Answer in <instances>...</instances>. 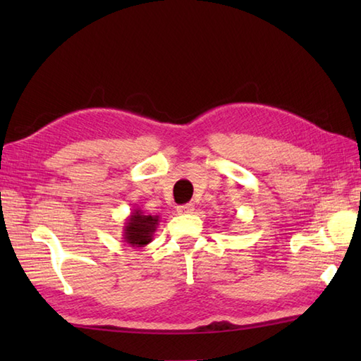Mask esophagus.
Instances as JSON below:
<instances>
[{
  "label": "esophagus",
  "mask_w": 361,
  "mask_h": 361,
  "mask_svg": "<svg viewBox=\"0 0 361 361\" xmlns=\"http://www.w3.org/2000/svg\"><path fill=\"white\" fill-rule=\"evenodd\" d=\"M176 212H178V214H192L194 212V204L186 203V204L176 206Z\"/></svg>",
  "instance_id": "34e87169"
}]
</instances>
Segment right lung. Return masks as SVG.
<instances>
[{
  "mask_svg": "<svg viewBox=\"0 0 361 361\" xmlns=\"http://www.w3.org/2000/svg\"><path fill=\"white\" fill-rule=\"evenodd\" d=\"M159 225V217L158 216H145V212L140 208L133 209L130 212V216L126 219L124 228V242L132 248H141L145 245L150 243L153 239V234H155L157 228Z\"/></svg>",
  "mask_w": 361,
  "mask_h": 361,
  "instance_id": "obj_1",
  "label": "right lung"
}]
</instances>
